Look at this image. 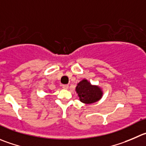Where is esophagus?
Wrapping results in <instances>:
<instances>
[{
	"instance_id": "obj_1",
	"label": "esophagus",
	"mask_w": 146,
	"mask_h": 146,
	"mask_svg": "<svg viewBox=\"0 0 146 146\" xmlns=\"http://www.w3.org/2000/svg\"><path fill=\"white\" fill-rule=\"evenodd\" d=\"M62 87H63L64 90H68V89H69V85H67V84H63V85H62Z\"/></svg>"
}]
</instances>
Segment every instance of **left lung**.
Here are the masks:
<instances>
[{
    "mask_svg": "<svg viewBox=\"0 0 146 146\" xmlns=\"http://www.w3.org/2000/svg\"><path fill=\"white\" fill-rule=\"evenodd\" d=\"M75 91L80 102L87 105L98 102L103 95L102 89L98 85L92 84L87 79H83L77 84Z\"/></svg>",
    "mask_w": 146,
    "mask_h": 146,
    "instance_id": "1",
    "label": "left lung"
}]
</instances>
